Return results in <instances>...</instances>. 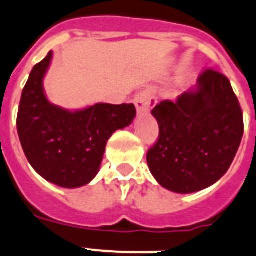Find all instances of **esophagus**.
Wrapping results in <instances>:
<instances>
[{
  "label": "esophagus",
  "instance_id": "esophagus-1",
  "mask_svg": "<svg viewBox=\"0 0 256 256\" xmlns=\"http://www.w3.org/2000/svg\"><path fill=\"white\" fill-rule=\"evenodd\" d=\"M156 103H157L156 98L152 96V95H150V92H146V91L139 92V94L135 95L134 98V104L135 106H136L138 113L150 112L153 106H156Z\"/></svg>",
  "mask_w": 256,
  "mask_h": 256
}]
</instances>
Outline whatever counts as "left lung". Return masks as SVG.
Returning <instances> with one entry per match:
<instances>
[{
  "label": "left lung",
  "mask_w": 256,
  "mask_h": 256,
  "mask_svg": "<svg viewBox=\"0 0 256 256\" xmlns=\"http://www.w3.org/2000/svg\"><path fill=\"white\" fill-rule=\"evenodd\" d=\"M160 136L146 153L156 180L176 193H193L226 174L241 144L244 116L230 80L205 70L197 86L153 108Z\"/></svg>",
  "instance_id": "8db88e82"
}]
</instances>
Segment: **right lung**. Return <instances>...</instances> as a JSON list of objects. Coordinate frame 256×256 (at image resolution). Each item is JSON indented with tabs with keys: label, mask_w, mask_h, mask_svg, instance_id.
<instances>
[{
	"label": "right lung",
	"mask_w": 256,
	"mask_h": 256,
	"mask_svg": "<svg viewBox=\"0 0 256 256\" xmlns=\"http://www.w3.org/2000/svg\"><path fill=\"white\" fill-rule=\"evenodd\" d=\"M52 51L33 66L22 92L16 128L24 154L44 179L63 188H78L98 174L106 142L136 114L134 104L98 103L66 110L48 100L44 77Z\"/></svg>",
	"instance_id": "right-lung-1"
}]
</instances>
